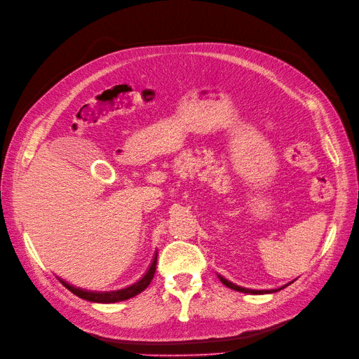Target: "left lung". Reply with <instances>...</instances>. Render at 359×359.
Instances as JSON below:
<instances>
[{
  "instance_id": "8db88e82",
  "label": "left lung",
  "mask_w": 359,
  "mask_h": 359,
  "mask_svg": "<svg viewBox=\"0 0 359 359\" xmlns=\"http://www.w3.org/2000/svg\"><path fill=\"white\" fill-rule=\"evenodd\" d=\"M219 280L222 281V284H223V285H226V287H229V288H232V290H236V291H241V293H247V294H264V293H276V291H280V290H283L284 287H287V285H284V287H281V288H275V290H251V288H244V287H240V285H235L233 283L228 281L226 278H223V276H220V275H219Z\"/></svg>"
}]
</instances>
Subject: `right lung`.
<instances>
[{
    "label": "right lung",
    "mask_w": 359,
    "mask_h": 359,
    "mask_svg": "<svg viewBox=\"0 0 359 359\" xmlns=\"http://www.w3.org/2000/svg\"><path fill=\"white\" fill-rule=\"evenodd\" d=\"M155 269H156V255L151 263V266L148 269V272H146L142 280H139L136 284H133L127 288H123V290H116V291H87V290H83V288H78V287H74L71 285L69 283H66L63 280H59L66 288H68L71 293H74L75 296L81 297L84 300H88V302H95V303H115V302H123V300H127V299H131L137 296L139 293H142V291L148 287L154 278V273H155Z\"/></svg>",
    "instance_id": "add662e5"
}]
</instances>
